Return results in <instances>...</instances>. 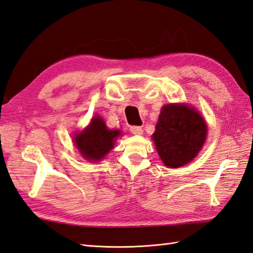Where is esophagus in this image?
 I'll use <instances>...</instances> for the list:
<instances>
[{"instance_id":"34e87169","label":"esophagus","mask_w":253,"mask_h":253,"mask_svg":"<svg viewBox=\"0 0 253 253\" xmlns=\"http://www.w3.org/2000/svg\"><path fill=\"white\" fill-rule=\"evenodd\" d=\"M129 130H130L131 133H133V135H142V133H143L142 128L139 127V126H130Z\"/></svg>"}]
</instances>
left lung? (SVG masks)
Segmentation results:
<instances>
[{"label": "left lung", "instance_id": "8db88e82", "mask_svg": "<svg viewBox=\"0 0 253 253\" xmlns=\"http://www.w3.org/2000/svg\"><path fill=\"white\" fill-rule=\"evenodd\" d=\"M207 135L208 126L200 113L178 103L162 107L152 139L164 165L178 169L197 157Z\"/></svg>", "mask_w": 253, "mask_h": 253}]
</instances>
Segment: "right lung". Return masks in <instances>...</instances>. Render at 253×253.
<instances>
[{
  "mask_svg": "<svg viewBox=\"0 0 253 253\" xmlns=\"http://www.w3.org/2000/svg\"><path fill=\"white\" fill-rule=\"evenodd\" d=\"M120 135V130L109 129L101 116H94L88 127L74 136V143L84 159L96 162L104 159L114 148V142Z\"/></svg>",
  "mask_w": 253,
  "mask_h": 253,
  "instance_id": "right-lung-1",
  "label": "right lung"
}]
</instances>
